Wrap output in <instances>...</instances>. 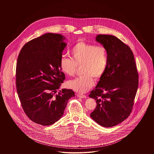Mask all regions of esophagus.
I'll return each mask as SVG.
<instances>
[{
  "mask_svg": "<svg viewBox=\"0 0 154 154\" xmlns=\"http://www.w3.org/2000/svg\"><path fill=\"white\" fill-rule=\"evenodd\" d=\"M77 96L79 97H81V98H86V97H87L85 95H82V94H77Z\"/></svg>",
  "mask_w": 154,
  "mask_h": 154,
  "instance_id": "obj_1",
  "label": "esophagus"
}]
</instances>
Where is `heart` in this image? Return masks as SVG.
<instances>
[{
  "label": "heart",
  "instance_id": "heart-1",
  "mask_svg": "<svg viewBox=\"0 0 154 154\" xmlns=\"http://www.w3.org/2000/svg\"><path fill=\"white\" fill-rule=\"evenodd\" d=\"M72 59L63 56L60 59L62 71L69 76H74L78 67H82L84 75L67 82V87L74 91L85 93L95 84L94 78L99 80L105 73L108 63V52L103 45H96L79 42L70 51Z\"/></svg>",
  "mask_w": 154,
  "mask_h": 154
}]
</instances>
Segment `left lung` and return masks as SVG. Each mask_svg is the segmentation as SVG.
<instances>
[{"instance_id": "8db88e82", "label": "left lung", "mask_w": 154, "mask_h": 154, "mask_svg": "<svg viewBox=\"0 0 154 154\" xmlns=\"http://www.w3.org/2000/svg\"><path fill=\"white\" fill-rule=\"evenodd\" d=\"M96 40L108 52L106 71L89 96L96 102L90 114L98 124L112 127L132 112L139 85V74L130 47L114 36L99 35Z\"/></svg>"}]
</instances>
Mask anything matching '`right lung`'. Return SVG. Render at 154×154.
<instances>
[{
	"label": "right lung",
	"instance_id": "1",
	"mask_svg": "<svg viewBox=\"0 0 154 154\" xmlns=\"http://www.w3.org/2000/svg\"><path fill=\"white\" fill-rule=\"evenodd\" d=\"M61 35L46 33L25 44L18 57L16 88L22 109L31 121L51 125L62 117L72 89L56 94L65 75L60 59L66 46Z\"/></svg>",
	"mask_w": 154,
	"mask_h": 154
}]
</instances>
